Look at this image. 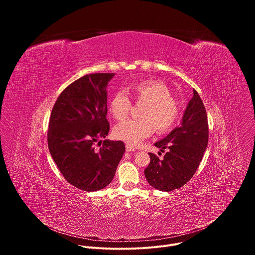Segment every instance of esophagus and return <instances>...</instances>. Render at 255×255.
I'll list each match as a JSON object with an SVG mask.
<instances>
[{
  "label": "esophagus",
  "instance_id": "obj_1",
  "mask_svg": "<svg viewBox=\"0 0 255 255\" xmlns=\"http://www.w3.org/2000/svg\"><path fill=\"white\" fill-rule=\"evenodd\" d=\"M126 151L127 152H132V151H135V148L133 146H131V145H126Z\"/></svg>",
  "mask_w": 255,
  "mask_h": 255
}]
</instances>
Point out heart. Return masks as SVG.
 Here are the masks:
<instances>
[{"instance_id": "obj_1", "label": "heart", "mask_w": 255, "mask_h": 255, "mask_svg": "<svg viewBox=\"0 0 255 255\" xmlns=\"http://www.w3.org/2000/svg\"><path fill=\"white\" fill-rule=\"evenodd\" d=\"M127 91L135 101L146 102L140 113L142 118L124 120L114 128V136L128 145L136 146L151 135L154 127L160 133L168 131L179 119V104L164 83L143 80L131 85ZM131 106L128 95L119 91L112 97L109 110L115 119L122 120L129 114Z\"/></svg>"}]
</instances>
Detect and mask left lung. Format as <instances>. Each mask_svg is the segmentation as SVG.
<instances>
[{
    "label": "left lung",
    "instance_id": "8db88e82",
    "mask_svg": "<svg viewBox=\"0 0 255 255\" xmlns=\"http://www.w3.org/2000/svg\"><path fill=\"white\" fill-rule=\"evenodd\" d=\"M209 126L206 109L198 92L189 102L183 121L154 145L165 152L162 159L149 152L150 163L144 174L150 186L170 192L185 186L193 177L208 146ZM160 153V152H159Z\"/></svg>",
    "mask_w": 255,
    "mask_h": 255
}]
</instances>
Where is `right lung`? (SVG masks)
Here are the masks:
<instances>
[{"label": "right lung", "mask_w": 255, "mask_h": 255, "mask_svg": "<svg viewBox=\"0 0 255 255\" xmlns=\"http://www.w3.org/2000/svg\"><path fill=\"white\" fill-rule=\"evenodd\" d=\"M114 74H91L65 88L51 111L47 142L63 177L74 187L95 192L113 180L125 152L122 141L104 140L110 125L107 86ZM100 149L95 148V143Z\"/></svg>", "instance_id": "obj_1"}]
</instances>
